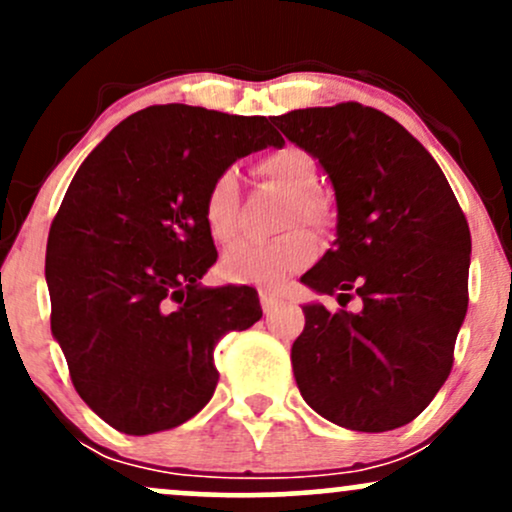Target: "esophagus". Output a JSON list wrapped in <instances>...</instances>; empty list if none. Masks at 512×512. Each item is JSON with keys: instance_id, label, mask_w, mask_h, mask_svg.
Returning a JSON list of instances; mask_svg holds the SVG:
<instances>
[{"instance_id": "1", "label": "esophagus", "mask_w": 512, "mask_h": 512, "mask_svg": "<svg viewBox=\"0 0 512 512\" xmlns=\"http://www.w3.org/2000/svg\"><path fill=\"white\" fill-rule=\"evenodd\" d=\"M260 301H262L264 315H269V313H274L281 303H284V298H281L276 291H260Z\"/></svg>"}]
</instances>
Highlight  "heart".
Masks as SVG:
<instances>
[{"mask_svg": "<svg viewBox=\"0 0 512 512\" xmlns=\"http://www.w3.org/2000/svg\"><path fill=\"white\" fill-rule=\"evenodd\" d=\"M257 175L264 182L289 195L284 211V226H296L298 221L308 226L325 228L332 219L327 199L313 190L317 180L315 161L308 151L298 146H281L269 151L257 161ZM236 175L221 173L211 182L204 199V219L211 236L228 240L236 231ZM320 252V243L308 228L284 233L269 243H233L223 255V272L233 281H255V284H276L305 264H310Z\"/></svg>", "mask_w": 512, "mask_h": 512, "instance_id": "b5f03b06", "label": "heart"}]
</instances>
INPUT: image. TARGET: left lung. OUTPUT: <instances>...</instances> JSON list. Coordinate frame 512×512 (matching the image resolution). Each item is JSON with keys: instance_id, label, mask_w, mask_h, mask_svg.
<instances>
[{"instance_id": "8db88e82", "label": "left lung", "mask_w": 512, "mask_h": 512, "mask_svg": "<svg viewBox=\"0 0 512 512\" xmlns=\"http://www.w3.org/2000/svg\"><path fill=\"white\" fill-rule=\"evenodd\" d=\"M320 161L337 197V240L301 276L339 305H303L291 346L305 402L332 424L363 433L399 428L448 380L467 315V219L433 156L380 110L361 103L272 117Z\"/></svg>"}]
</instances>
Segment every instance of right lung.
Returning <instances> with one entry per match:
<instances>
[{
  "label": "right lung",
  "instance_id": "right-lung-1",
  "mask_svg": "<svg viewBox=\"0 0 512 512\" xmlns=\"http://www.w3.org/2000/svg\"><path fill=\"white\" fill-rule=\"evenodd\" d=\"M267 146H284L272 117L151 105L76 170L48 236L50 327L79 397L117 431L192 419L219 383V339L262 317L255 289L199 279L219 257L211 182Z\"/></svg>",
  "mask_w": 512,
  "mask_h": 512
}]
</instances>
